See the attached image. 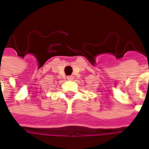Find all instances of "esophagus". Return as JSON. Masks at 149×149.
<instances>
[{
  "instance_id": "34e87169",
  "label": "esophagus",
  "mask_w": 149,
  "mask_h": 149,
  "mask_svg": "<svg viewBox=\"0 0 149 149\" xmlns=\"http://www.w3.org/2000/svg\"><path fill=\"white\" fill-rule=\"evenodd\" d=\"M67 79H68V81H72V80H73V77H72V76H68V77H67Z\"/></svg>"
}]
</instances>
